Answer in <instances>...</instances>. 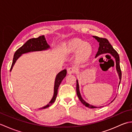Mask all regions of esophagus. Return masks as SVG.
<instances>
[{
	"instance_id": "34e87169",
	"label": "esophagus",
	"mask_w": 132,
	"mask_h": 132,
	"mask_svg": "<svg viewBox=\"0 0 132 132\" xmlns=\"http://www.w3.org/2000/svg\"><path fill=\"white\" fill-rule=\"evenodd\" d=\"M67 70H68V73L69 74H71L74 73L75 70L74 68H71V67H70V68H69Z\"/></svg>"
}]
</instances>
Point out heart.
Returning <instances> with one entry per match:
<instances>
[{"label":"heart","mask_w":132,"mask_h":132,"mask_svg":"<svg viewBox=\"0 0 132 132\" xmlns=\"http://www.w3.org/2000/svg\"><path fill=\"white\" fill-rule=\"evenodd\" d=\"M66 49L69 53L77 52V58L80 60H87L92 53L91 44L79 38H74L70 40L67 44Z\"/></svg>","instance_id":"b5f03b06"}]
</instances>
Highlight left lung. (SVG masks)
<instances>
[{
	"label": "left lung",
	"instance_id": "left-lung-1",
	"mask_svg": "<svg viewBox=\"0 0 132 132\" xmlns=\"http://www.w3.org/2000/svg\"><path fill=\"white\" fill-rule=\"evenodd\" d=\"M93 37L96 38L97 41L99 43V49H98V51H97L95 57H97V56H99L101 54H105V53H110V54L112 55L114 58H115L116 70H117V72H118V74H119V78H120V82H119V85H120V81H121V69H120V58H119V54L117 53V52L116 51V50L113 49V47L110 44V43H109V41L107 39H106L105 38L99 37H97V36H93ZM76 90H77V94L78 95V97L81 103H82L83 105L86 106L87 107H88L90 108H97V106L90 105L89 104L86 102L85 101L82 99V97H81V95H80V92H79V85H78V80H77Z\"/></svg>",
	"mask_w": 132,
	"mask_h": 132
}]
</instances>
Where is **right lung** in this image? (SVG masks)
<instances>
[{"label": "right lung", "mask_w": 132, "mask_h": 132, "mask_svg": "<svg viewBox=\"0 0 132 132\" xmlns=\"http://www.w3.org/2000/svg\"><path fill=\"white\" fill-rule=\"evenodd\" d=\"M49 47L50 46L46 43V41L45 40L44 36H39V37L37 38H33L31 39H29V40H28L23 46L17 50L16 52L15 53V54H14V56H13L12 65H11V67L10 71L12 70L13 66L14 65V64H15V63L16 62V60H18L22 54H24V53H26L30 52L41 51V50H46L48 48H49ZM66 73H67L66 70L64 69L63 70L59 72V73L57 74L55 80L54 96H53L51 101H50V102L47 104L46 106H45L41 108H40L39 109H45L49 107V106L52 105L53 104V103L55 102L56 97H57V96L58 87L59 86H60L61 82L63 79V78L66 77Z\"/></svg>", "instance_id": "obj_1"}]
</instances>
